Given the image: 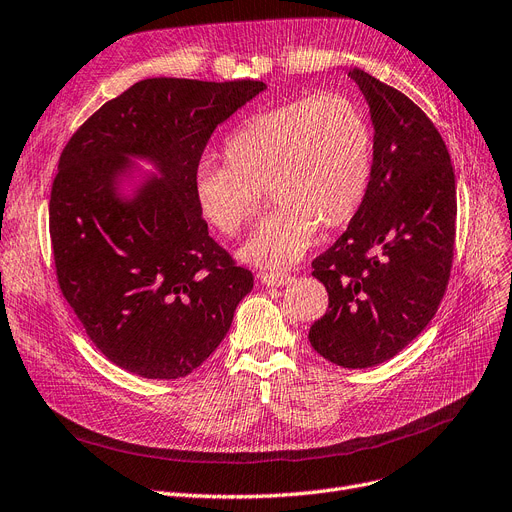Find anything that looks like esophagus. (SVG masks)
<instances>
[{
    "label": "esophagus",
    "mask_w": 512,
    "mask_h": 512,
    "mask_svg": "<svg viewBox=\"0 0 512 512\" xmlns=\"http://www.w3.org/2000/svg\"><path fill=\"white\" fill-rule=\"evenodd\" d=\"M292 277L288 275V273H283V271H267V273H260V281L264 283V285H283V283H288Z\"/></svg>",
    "instance_id": "34e87169"
}]
</instances>
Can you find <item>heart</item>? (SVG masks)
I'll return each instance as SVG.
<instances>
[{"instance_id": "heart-1", "label": "heart", "mask_w": 512, "mask_h": 512, "mask_svg": "<svg viewBox=\"0 0 512 512\" xmlns=\"http://www.w3.org/2000/svg\"><path fill=\"white\" fill-rule=\"evenodd\" d=\"M224 166L193 178L199 214L233 237L267 189L275 208L239 256L258 267H288L311 248L317 229H338L361 208L374 166V132L361 102L330 90L250 115L227 138Z\"/></svg>"}]
</instances>
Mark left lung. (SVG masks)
Listing matches in <instances>:
<instances>
[{"label":"left lung","mask_w":512,"mask_h":512,"mask_svg":"<svg viewBox=\"0 0 512 512\" xmlns=\"http://www.w3.org/2000/svg\"><path fill=\"white\" fill-rule=\"evenodd\" d=\"M374 121L365 199L313 260L330 304L309 340L327 361L361 370L393 359L435 317L456 245V176L428 115L403 92L353 69Z\"/></svg>","instance_id":"1"}]
</instances>
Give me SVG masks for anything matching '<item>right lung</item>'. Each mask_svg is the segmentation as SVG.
I'll return each mask as SVG.
<instances>
[{
    "label": "right lung",
    "instance_id": "right-lung-1",
    "mask_svg": "<svg viewBox=\"0 0 512 512\" xmlns=\"http://www.w3.org/2000/svg\"><path fill=\"white\" fill-rule=\"evenodd\" d=\"M262 81L142 79L105 102L60 153L50 193L58 288L109 361L151 380L185 378L227 336L254 275L208 235L193 178L214 130ZM128 154L162 170L132 204L112 193Z\"/></svg>",
    "mask_w": 512,
    "mask_h": 512
}]
</instances>
